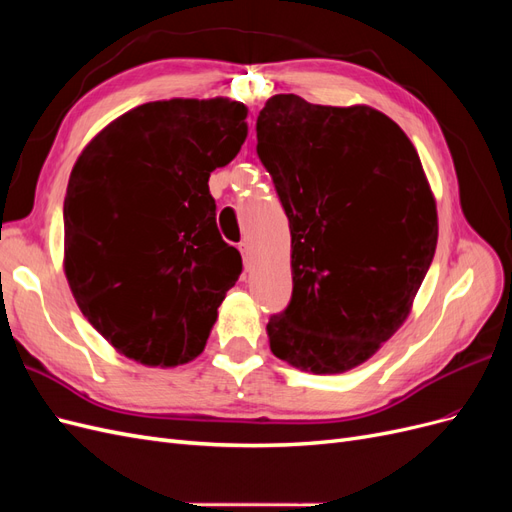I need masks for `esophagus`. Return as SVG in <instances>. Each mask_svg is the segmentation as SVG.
I'll list each match as a JSON object with an SVG mask.
<instances>
[{
	"instance_id": "esophagus-1",
	"label": "esophagus",
	"mask_w": 512,
	"mask_h": 512,
	"mask_svg": "<svg viewBox=\"0 0 512 512\" xmlns=\"http://www.w3.org/2000/svg\"><path fill=\"white\" fill-rule=\"evenodd\" d=\"M239 250H241V254H243V265H245V269H252V250H250V245L241 243Z\"/></svg>"
}]
</instances>
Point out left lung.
<instances>
[{
  "mask_svg": "<svg viewBox=\"0 0 512 512\" xmlns=\"http://www.w3.org/2000/svg\"><path fill=\"white\" fill-rule=\"evenodd\" d=\"M256 138L292 237V299L267 324L271 352L344 374L406 322L436 254V198L406 132L371 106L277 94Z\"/></svg>",
  "mask_w": 512,
  "mask_h": 512,
  "instance_id": "obj_1",
  "label": "left lung"
}]
</instances>
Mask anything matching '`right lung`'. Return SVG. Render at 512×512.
I'll list each match as a JSON object with an SVG mask.
<instances>
[{
  "mask_svg": "<svg viewBox=\"0 0 512 512\" xmlns=\"http://www.w3.org/2000/svg\"><path fill=\"white\" fill-rule=\"evenodd\" d=\"M247 106L228 98L147 102L100 130L64 200V271L83 316L149 367L205 350L241 254L215 226L209 175L237 156Z\"/></svg>",
  "mask_w": 512,
  "mask_h": 512,
  "instance_id": "obj_1",
  "label": "right lung"
}]
</instances>
